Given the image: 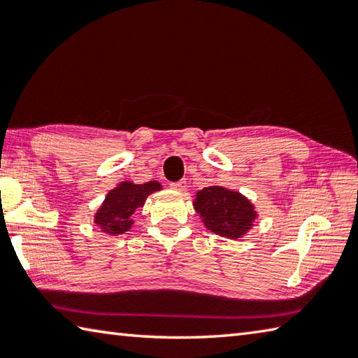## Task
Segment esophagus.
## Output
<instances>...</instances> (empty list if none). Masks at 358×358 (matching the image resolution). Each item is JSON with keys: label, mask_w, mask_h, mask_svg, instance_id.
Wrapping results in <instances>:
<instances>
[{"label": "esophagus", "mask_w": 358, "mask_h": 358, "mask_svg": "<svg viewBox=\"0 0 358 358\" xmlns=\"http://www.w3.org/2000/svg\"><path fill=\"white\" fill-rule=\"evenodd\" d=\"M169 187H171V189L176 192H184L187 187V180L182 179V180H178V182H171L169 184Z\"/></svg>", "instance_id": "1"}]
</instances>
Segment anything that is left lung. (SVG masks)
Instances as JSON below:
<instances>
[{
	"label": "left lung",
	"mask_w": 358,
	"mask_h": 358,
	"mask_svg": "<svg viewBox=\"0 0 358 358\" xmlns=\"http://www.w3.org/2000/svg\"><path fill=\"white\" fill-rule=\"evenodd\" d=\"M193 206L206 228L228 239H241L252 229L255 218L258 217L250 199L220 185L199 190Z\"/></svg>",
	"instance_id": "8db88e82"
}]
</instances>
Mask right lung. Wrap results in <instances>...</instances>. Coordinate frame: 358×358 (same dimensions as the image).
I'll use <instances>...</instances> for the list:
<instances>
[{
	"instance_id": "1",
	"label": "right lung",
	"mask_w": 358,
	"mask_h": 358,
	"mask_svg": "<svg viewBox=\"0 0 358 358\" xmlns=\"http://www.w3.org/2000/svg\"><path fill=\"white\" fill-rule=\"evenodd\" d=\"M162 190V185L155 180L146 184H134L130 180L117 184L108 192L105 201L94 215V223L110 236L124 234L134 224V214L138 208H143L150 193Z\"/></svg>"
}]
</instances>
